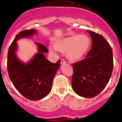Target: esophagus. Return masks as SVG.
Masks as SVG:
<instances>
[{"label": "esophagus", "mask_w": 122, "mask_h": 122, "mask_svg": "<svg viewBox=\"0 0 122 122\" xmlns=\"http://www.w3.org/2000/svg\"><path fill=\"white\" fill-rule=\"evenodd\" d=\"M65 63H66V61H65V60L63 59H61V60H60V64L63 65V64H65Z\"/></svg>", "instance_id": "obj_1"}]
</instances>
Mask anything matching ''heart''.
I'll return each mask as SVG.
<instances>
[{
  "mask_svg": "<svg viewBox=\"0 0 122 122\" xmlns=\"http://www.w3.org/2000/svg\"><path fill=\"white\" fill-rule=\"evenodd\" d=\"M91 45L90 38L84 35H73L57 41L54 43L55 49L62 52H65L68 59L76 61L82 58L87 53ZM51 52L54 49L49 48Z\"/></svg>",
  "mask_w": 122,
  "mask_h": 122,
  "instance_id": "heart-1",
  "label": "heart"
}]
</instances>
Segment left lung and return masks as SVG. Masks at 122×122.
Masks as SVG:
<instances>
[{"label": "left lung", "mask_w": 122, "mask_h": 122, "mask_svg": "<svg viewBox=\"0 0 122 122\" xmlns=\"http://www.w3.org/2000/svg\"><path fill=\"white\" fill-rule=\"evenodd\" d=\"M92 39V49L85 59L73 64L72 87L78 95L93 98L101 92L111 77L112 50L101 35L87 30Z\"/></svg>", "instance_id": "left-lung-1"}]
</instances>
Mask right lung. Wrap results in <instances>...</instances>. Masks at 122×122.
<instances>
[{
    "label": "right lung",
    "mask_w": 122,
    "mask_h": 122,
    "mask_svg": "<svg viewBox=\"0 0 122 122\" xmlns=\"http://www.w3.org/2000/svg\"><path fill=\"white\" fill-rule=\"evenodd\" d=\"M36 33L34 29L19 32L10 46L7 59V70L13 86L24 97L34 101L43 98L50 93L52 81L60 63V59L55 63L46 59L44 53H47L48 50L38 43L36 45L38 52L30 62L25 64L18 59L17 41Z\"/></svg>",
    "instance_id": "right-lung-1"
}]
</instances>
